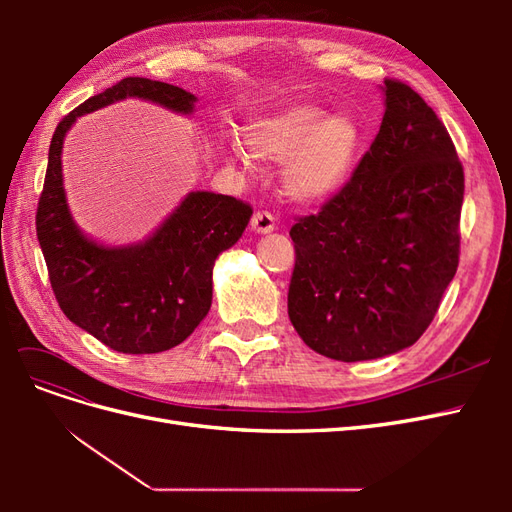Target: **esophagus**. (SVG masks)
Returning <instances> with one entry per match:
<instances>
[{
	"instance_id": "obj_1",
	"label": "esophagus",
	"mask_w": 512,
	"mask_h": 512,
	"mask_svg": "<svg viewBox=\"0 0 512 512\" xmlns=\"http://www.w3.org/2000/svg\"><path fill=\"white\" fill-rule=\"evenodd\" d=\"M252 230L258 232V235H269V232L275 230V220L269 211H256L252 215Z\"/></svg>"
}]
</instances>
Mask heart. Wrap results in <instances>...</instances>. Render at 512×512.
<instances>
[{
    "instance_id": "heart-1",
    "label": "heart",
    "mask_w": 512,
    "mask_h": 512,
    "mask_svg": "<svg viewBox=\"0 0 512 512\" xmlns=\"http://www.w3.org/2000/svg\"><path fill=\"white\" fill-rule=\"evenodd\" d=\"M365 134L348 113L327 115L316 104H294L254 117L245 143L262 162H284L282 192L292 203L314 205L344 188L361 158ZM224 158L250 166L252 157L237 138H224Z\"/></svg>"
}]
</instances>
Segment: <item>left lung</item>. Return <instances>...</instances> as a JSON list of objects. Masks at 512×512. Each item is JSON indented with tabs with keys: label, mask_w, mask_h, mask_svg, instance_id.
I'll list each match as a JSON object with an SVG mask.
<instances>
[{
	"label": "left lung",
	"mask_w": 512,
	"mask_h": 512,
	"mask_svg": "<svg viewBox=\"0 0 512 512\" xmlns=\"http://www.w3.org/2000/svg\"><path fill=\"white\" fill-rule=\"evenodd\" d=\"M376 141L346 188L290 228L288 316L322 356L356 363L412 346L459 265L463 168L431 106L384 81Z\"/></svg>",
	"instance_id": "1"
}]
</instances>
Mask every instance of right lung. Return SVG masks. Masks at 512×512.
Returning a JSON list of instances; mask_svg holds the SVG:
<instances>
[{"mask_svg": "<svg viewBox=\"0 0 512 512\" xmlns=\"http://www.w3.org/2000/svg\"><path fill=\"white\" fill-rule=\"evenodd\" d=\"M128 98L185 117L198 102L177 85L130 76L74 108L51 138L36 232L66 318L117 352L153 354L179 346L209 314L215 258L241 239L252 207L196 190L143 241L111 245L83 232L64 188L66 136L79 117Z\"/></svg>", "mask_w": 512, "mask_h": 512, "instance_id": "add662e5", "label": "right lung"}]
</instances>
